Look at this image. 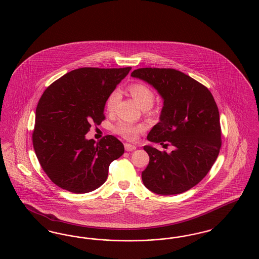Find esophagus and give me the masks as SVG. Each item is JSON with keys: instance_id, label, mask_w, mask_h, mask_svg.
<instances>
[{"instance_id": "1", "label": "esophagus", "mask_w": 259, "mask_h": 259, "mask_svg": "<svg viewBox=\"0 0 259 259\" xmlns=\"http://www.w3.org/2000/svg\"><path fill=\"white\" fill-rule=\"evenodd\" d=\"M124 148H125V150H126L127 152H131V151L136 150V146L131 145V144H129V143H125V144H124Z\"/></svg>"}]
</instances>
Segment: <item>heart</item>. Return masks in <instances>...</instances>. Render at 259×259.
<instances>
[{"instance_id": "heart-1", "label": "heart", "mask_w": 259, "mask_h": 259, "mask_svg": "<svg viewBox=\"0 0 259 259\" xmlns=\"http://www.w3.org/2000/svg\"><path fill=\"white\" fill-rule=\"evenodd\" d=\"M129 93L132 97L139 103L142 108H150L155 101L154 92L144 83H133L129 88ZM119 100V93L113 91L105 101V109L107 112H112L115 108V105ZM144 130V126L134 124L129 121H120L114 127V131L127 140H135L140 132Z\"/></svg>"}]
</instances>
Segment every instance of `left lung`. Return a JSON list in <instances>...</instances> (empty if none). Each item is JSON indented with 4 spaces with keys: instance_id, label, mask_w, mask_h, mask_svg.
Wrapping results in <instances>:
<instances>
[{
    "instance_id": "left-lung-1",
    "label": "left lung",
    "mask_w": 259,
    "mask_h": 259,
    "mask_svg": "<svg viewBox=\"0 0 259 259\" xmlns=\"http://www.w3.org/2000/svg\"><path fill=\"white\" fill-rule=\"evenodd\" d=\"M131 76L153 85L163 100L159 122L147 138L174 149L166 153L144 147L150 161L142 172L143 183L161 195L185 192L218 158L222 140L216 101L205 85L175 69L141 68Z\"/></svg>"
}]
</instances>
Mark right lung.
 <instances>
[{
  "instance_id": "obj_1",
  "label": "right lung",
  "mask_w": 259,
  "mask_h": 259,
  "mask_svg": "<svg viewBox=\"0 0 259 259\" xmlns=\"http://www.w3.org/2000/svg\"><path fill=\"white\" fill-rule=\"evenodd\" d=\"M130 70H73L41 96L32 143L42 169L57 186L78 194L94 191L105 182L109 164L123 155L124 146L114 136L96 143L85 134L92 123L105 119V101Z\"/></svg>"
}]
</instances>
